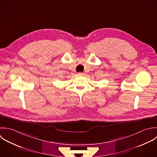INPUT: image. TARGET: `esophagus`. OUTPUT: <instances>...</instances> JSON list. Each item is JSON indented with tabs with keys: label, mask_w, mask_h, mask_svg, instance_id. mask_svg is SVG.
<instances>
[{
	"label": "esophagus",
	"mask_w": 157,
	"mask_h": 157,
	"mask_svg": "<svg viewBox=\"0 0 157 157\" xmlns=\"http://www.w3.org/2000/svg\"><path fill=\"white\" fill-rule=\"evenodd\" d=\"M78 75H79V76H84V73H82V72H81V73H78Z\"/></svg>",
	"instance_id": "34e87169"
}]
</instances>
